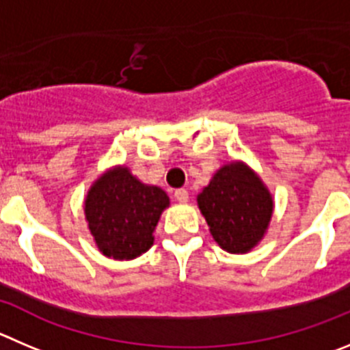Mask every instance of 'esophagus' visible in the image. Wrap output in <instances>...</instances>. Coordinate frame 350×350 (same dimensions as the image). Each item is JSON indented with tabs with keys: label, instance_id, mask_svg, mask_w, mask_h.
I'll use <instances>...</instances> for the list:
<instances>
[{
	"label": "esophagus",
	"instance_id": "34e87169",
	"mask_svg": "<svg viewBox=\"0 0 350 350\" xmlns=\"http://www.w3.org/2000/svg\"><path fill=\"white\" fill-rule=\"evenodd\" d=\"M174 197L179 204H186V202H188V198H190V195H188V191H186L185 188H179V190L174 191Z\"/></svg>",
	"mask_w": 350,
	"mask_h": 350
}]
</instances>
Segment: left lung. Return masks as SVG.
Returning a JSON list of instances; mask_svg holds the SVG:
<instances>
[{"label":"left lung","instance_id":"1","mask_svg":"<svg viewBox=\"0 0 350 350\" xmlns=\"http://www.w3.org/2000/svg\"><path fill=\"white\" fill-rule=\"evenodd\" d=\"M212 238L230 254H247L267 233L274 212L269 188L252 167L233 160L214 172L197 195Z\"/></svg>","mask_w":350,"mask_h":350}]
</instances>
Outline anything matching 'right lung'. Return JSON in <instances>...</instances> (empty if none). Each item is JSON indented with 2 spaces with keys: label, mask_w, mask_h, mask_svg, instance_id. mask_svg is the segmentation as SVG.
Instances as JSON below:
<instances>
[{
  "label": "right lung",
  "mask_w": 350,
  "mask_h": 350,
  "mask_svg": "<svg viewBox=\"0 0 350 350\" xmlns=\"http://www.w3.org/2000/svg\"><path fill=\"white\" fill-rule=\"evenodd\" d=\"M169 205L162 188L142 183L126 165H113L90 186L84 215L103 256L133 260L153 245V231Z\"/></svg>",
  "instance_id": "1"
}]
</instances>
